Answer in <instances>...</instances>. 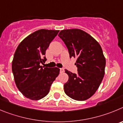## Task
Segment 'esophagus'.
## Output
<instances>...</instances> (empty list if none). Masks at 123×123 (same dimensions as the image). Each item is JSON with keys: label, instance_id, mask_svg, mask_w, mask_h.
<instances>
[{"label": "esophagus", "instance_id": "34e87169", "mask_svg": "<svg viewBox=\"0 0 123 123\" xmlns=\"http://www.w3.org/2000/svg\"><path fill=\"white\" fill-rule=\"evenodd\" d=\"M64 68H60V73H61V74H62V73H64Z\"/></svg>", "mask_w": 123, "mask_h": 123}]
</instances>
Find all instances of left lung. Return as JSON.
I'll return each instance as SVG.
<instances>
[{
  "label": "left lung",
  "instance_id": "obj_1",
  "mask_svg": "<svg viewBox=\"0 0 123 123\" xmlns=\"http://www.w3.org/2000/svg\"><path fill=\"white\" fill-rule=\"evenodd\" d=\"M68 48L70 57L77 59L78 73L65 69L68 80L65 93L76 100L90 98L99 88L105 74L106 61L101 46L91 35L79 29L62 30L58 34Z\"/></svg>",
  "mask_w": 123,
  "mask_h": 123
}]
</instances>
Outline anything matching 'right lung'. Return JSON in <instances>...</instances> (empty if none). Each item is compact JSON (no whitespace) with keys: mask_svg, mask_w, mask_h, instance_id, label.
Segmentation results:
<instances>
[{"mask_svg":"<svg viewBox=\"0 0 123 123\" xmlns=\"http://www.w3.org/2000/svg\"><path fill=\"white\" fill-rule=\"evenodd\" d=\"M59 31L38 30L24 38L16 48L12 72L18 89L28 99L37 100L45 97L59 74L57 67L40 66L46 61V50Z\"/></svg>","mask_w":123,"mask_h":123,"instance_id":"right-lung-1","label":"right lung"}]
</instances>
